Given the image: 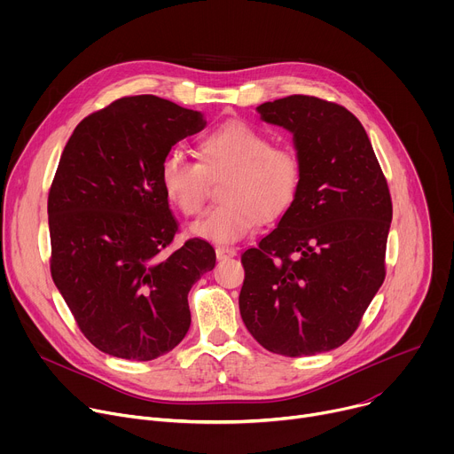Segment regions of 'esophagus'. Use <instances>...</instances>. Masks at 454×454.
Masks as SVG:
<instances>
[{
  "label": "esophagus",
  "instance_id": "esophagus-1",
  "mask_svg": "<svg viewBox=\"0 0 454 454\" xmlns=\"http://www.w3.org/2000/svg\"><path fill=\"white\" fill-rule=\"evenodd\" d=\"M215 254H217L219 261H226V258H231V256L237 254V249L235 247H226V246H217Z\"/></svg>",
  "mask_w": 454,
  "mask_h": 454
}]
</instances>
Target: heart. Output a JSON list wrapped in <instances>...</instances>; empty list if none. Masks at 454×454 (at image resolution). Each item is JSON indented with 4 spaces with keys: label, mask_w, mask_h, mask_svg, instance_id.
Instances as JSON below:
<instances>
[{
    "label": "heart",
    "mask_w": 454,
    "mask_h": 454,
    "mask_svg": "<svg viewBox=\"0 0 454 454\" xmlns=\"http://www.w3.org/2000/svg\"><path fill=\"white\" fill-rule=\"evenodd\" d=\"M200 161L168 153L160 165V183L170 203L186 217L200 215L210 179L224 181L221 205L208 210L190 231L231 244L247 237L264 221L287 212L301 184V161L294 149L271 145L262 129L246 120H228L203 137L196 147Z\"/></svg>",
    "instance_id": "obj_1"
}]
</instances>
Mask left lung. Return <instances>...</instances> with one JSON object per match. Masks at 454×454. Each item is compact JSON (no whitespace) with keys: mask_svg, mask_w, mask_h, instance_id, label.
Here are the masks:
<instances>
[{"mask_svg":"<svg viewBox=\"0 0 454 454\" xmlns=\"http://www.w3.org/2000/svg\"><path fill=\"white\" fill-rule=\"evenodd\" d=\"M293 135L298 196L242 253L239 309L266 350L287 357L341 347L384 282L392 198L361 121L343 106L291 95L256 107Z\"/></svg>","mask_w":454,"mask_h":454,"instance_id":"1","label":"left lung"}]
</instances>
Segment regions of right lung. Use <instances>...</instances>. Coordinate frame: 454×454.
Masks as SVG:
<instances>
[{"label": "right lung", "instance_id": "right-lung-1", "mask_svg": "<svg viewBox=\"0 0 454 454\" xmlns=\"http://www.w3.org/2000/svg\"><path fill=\"white\" fill-rule=\"evenodd\" d=\"M205 125L170 100L123 97L86 116L62 151L48 193L51 278L109 356L151 361L190 329L188 291L214 270L215 251L201 239L168 249L177 223L160 165Z\"/></svg>", "mask_w": 454, "mask_h": 454}]
</instances>
